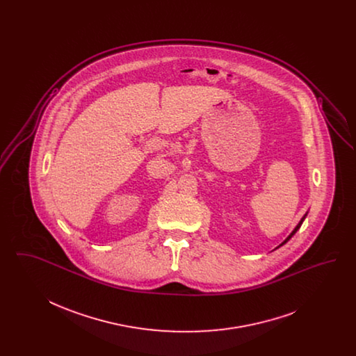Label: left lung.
Segmentation results:
<instances>
[{
	"label": "left lung",
	"mask_w": 356,
	"mask_h": 356,
	"mask_svg": "<svg viewBox=\"0 0 356 356\" xmlns=\"http://www.w3.org/2000/svg\"><path fill=\"white\" fill-rule=\"evenodd\" d=\"M307 213H308V212H307ZM307 213H305V216H303V218H302V219H300V221H299V224H298V225H296V227H295V229H293V231H292V232H291V234H289V235H288L287 238H286V240H284V241H283V243H282V244H280V245H279V247H282V245H283V244H286V243H287L288 240H289V238H291V237L293 236V235H295V234H296V231H298V229H299V228H300V225H302V224H303V221H305V216H307ZM279 247H276V248H279Z\"/></svg>",
	"instance_id": "obj_1"
}]
</instances>
